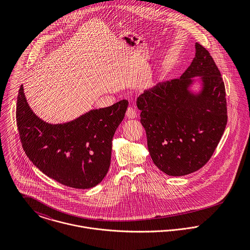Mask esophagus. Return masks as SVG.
Listing matches in <instances>:
<instances>
[{
  "mask_svg": "<svg viewBox=\"0 0 250 250\" xmlns=\"http://www.w3.org/2000/svg\"><path fill=\"white\" fill-rule=\"evenodd\" d=\"M126 115L128 118H131V119H134L138 116V111L135 107H129L127 108V111H126Z\"/></svg>",
  "mask_w": 250,
  "mask_h": 250,
  "instance_id": "obj_1",
  "label": "esophagus"
}]
</instances>
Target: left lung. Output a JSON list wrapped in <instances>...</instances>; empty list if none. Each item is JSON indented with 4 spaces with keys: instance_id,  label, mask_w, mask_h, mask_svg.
Instances as JSON below:
<instances>
[{
    "instance_id": "obj_1",
    "label": "left lung",
    "mask_w": 250,
    "mask_h": 250,
    "mask_svg": "<svg viewBox=\"0 0 250 250\" xmlns=\"http://www.w3.org/2000/svg\"><path fill=\"white\" fill-rule=\"evenodd\" d=\"M198 83L199 88L193 90ZM149 154L169 176L201 168L227 123L225 86L210 53L195 43V57L180 79L158 83L137 100Z\"/></svg>"
}]
</instances>
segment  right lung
<instances>
[{"label":"right lung","mask_w":250,"mask_h":250,"mask_svg":"<svg viewBox=\"0 0 250 250\" xmlns=\"http://www.w3.org/2000/svg\"><path fill=\"white\" fill-rule=\"evenodd\" d=\"M128 101L89 111L65 123L53 124L37 116L21 85L16 121L23 149L49 178L74 188H90L105 178L110 165L113 135L123 120Z\"/></svg>","instance_id":"obj_1"}]
</instances>
